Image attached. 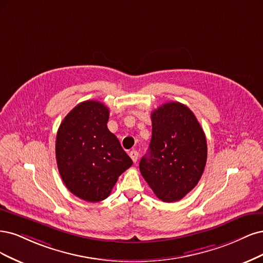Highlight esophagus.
<instances>
[{
    "label": "esophagus",
    "mask_w": 263,
    "mask_h": 263,
    "mask_svg": "<svg viewBox=\"0 0 263 263\" xmlns=\"http://www.w3.org/2000/svg\"><path fill=\"white\" fill-rule=\"evenodd\" d=\"M130 157L132 158L133 163H137L138 162V158H139V153L137 151H131L130 152Z\"/></svg>",
    "instance_id": "obj_1"
}]
</instances>
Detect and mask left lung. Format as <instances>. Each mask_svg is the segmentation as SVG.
Listing matches in <instances>:
<instances>
[{"label": "left lung", "mask_w": 263, "mask_h": 263, "mask_svg": "<svg viewBox=\"0 0 263 263\" xmlns=\"http://www.w3.org/2000/svg\"><path fill=\"white\" fill-rule=\"evenodd\" d=\"M151 119L152 140L140 172L159 200L179 201L204 172L205 134L191 110L178 101L158 107Z\"/></svg>", "instance_id": "left-lung-1"}]
</instances>
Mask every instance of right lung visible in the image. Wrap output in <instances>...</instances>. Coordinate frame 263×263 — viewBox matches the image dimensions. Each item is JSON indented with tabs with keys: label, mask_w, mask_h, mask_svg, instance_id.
Instances as JSON below:
<instances>
[{
	"label": "right lung",
	"mask_w": 263,
	"mask_h": 263,
	"mask_svg": "<svg viewBox=\"0 0 263 263\" xmlns=\"http://www.w3.org/2000/svg\"><path fill=\"white\" fill-rule=\"evenodd\" d=\"M109 109L96 100L83 101L59 126L55 157L65 187L88 202L109 197L132 159L107 128Z\"/></svg>",
	"instance_id": "obj_1"
}]
</instances>
